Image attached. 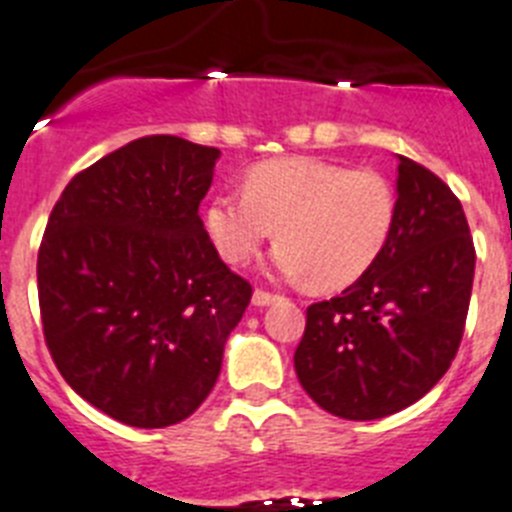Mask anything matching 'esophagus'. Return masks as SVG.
Wrapping results in <instances>:
<instances>
[{"label":"esophagus","instance_id":"1","mask_svg":"<svg viewBox=\"0 0 512 512\" xmlns=\"http://www.w3.org/2000/svg\"><path fill=\"white\" fill-rule=\"evenodd\" d=\"M276 299H281V296L270 294V291L263 289H255V294H252V304H255V307H268V304H273Z\"/></svg>","mask_w":512,"mask_h":512}]
</instances>
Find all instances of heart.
Returning a JSON list of instances; mask_svg holds the SVG:
<instances>
[{"mask_svg":"<svg viewBox=\"0 0 512 512\" xmlns=\"http://www.w3.org/2000/svg\"><path fill=\"white\" fill-rule=\"evenodd\" d=\"M203 223L229 265L247 263L278 229L273 265L281 276H312L320 289H343L362 278L388 244L395 192L372 169L307 156L273 158L247 171L244 192L210 197Z\"/></svg>","mask_w":512,"mask_h":512,"instance_id":"obj_1","label":"heart"}]
</instances>
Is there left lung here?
I'll return each instance as SVG.
<instances>
[{
    "label": "left lung",
    "mask_w": 512,
    "mask_h": 512,
    "mask_svg": "<svg viewBox=\"0 0 512 512\" xmlns=\"http://www.w3.org/2000/svg\"><path fill=\"white\" fill-rule=\"evenodd\" d=\"M390 239L341 296L307 307L294 369L328 414L354 422L406 409L458 354L474 286V239L461 200L398 156Z\"/></svg>",
    "instance_id": "left-lung-1"
}]
</instances>
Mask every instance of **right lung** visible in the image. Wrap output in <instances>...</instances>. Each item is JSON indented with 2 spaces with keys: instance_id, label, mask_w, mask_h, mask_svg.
Listing matches in <instances>:
<instances>
[{
  "instance_id": "add662e5",
  "label": "right lung",
  "mask_w": 512,
  "mask_h": 512,
  "mask_svg": "<svg viewBox=\"0 0 512 512\" xmlns=\"http://www.w3.org/2000/svg\"><path fill=\"white\" fill-rule=\"evenodd\" d=\"M218 156L174 135L132 140L80 171L46 223L38 304L51 359L130 427L195 414L252 299L197 213Z\"/></svg>"
}]
</instances>
